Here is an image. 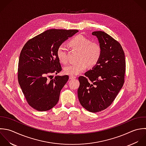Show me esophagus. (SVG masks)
<instances>
[{"label":"esophagus","instance_id":"34e87169","mask_svg":"<svg viewBox=\"0 0 146 146\" xmlns=\"http://www.w3.org/2000/svg\"><path fill=\"white\" fill-rule=\"evenodd\" d=\"M76 78V77L74 76H72V75L69 76V79H70V80H73V79H74Z\"/></svg>","mask_w":146,"mask_h":146}]
</instances>
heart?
Masks as SVG:
<instances>
[{
    "label": "heart",
    "instance_id": "b5f03b06",
    "mask_svg": "<svg viewBox=\"0 0 146 146\" xmlns=\"http://www.w3.org/2000/svg\"><path fill=\"white\" fill-rule=\"evenodd\" d=\"M69 46L79 51L78 62L71 64L64 68V73L69 75H77L86 69L88 66L94 67L100 61L102 53V49L98 42L92 41L89 38L77 35L69 41ZM57 56L63 64L68 62L67 52L65 46L61 44L57 49Z\"/></svg>",
    "mask_w": 146,
    "mask_h": 146
}]
</instances>
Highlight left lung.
Returning <instances> with one entry per match:
<instances>
[{
  "mask_svg": "<svg viewBox=\"0 0 146 146\" xmlns=\"http://www.w3.org/2000/svg\"><path fill=\"white\" fill-rule=\"evenodd\" d=\"M102 46L101 58L92 70L80 76L78 97L92 113L101 111L113 102L125 82L126 60L121 44L103 31H95Z\"/></svg>",
  "mask_w": 146,
  "mask_h": 146,
  "instance_id": "1",
  "label": "left lung"
}]
</instances>
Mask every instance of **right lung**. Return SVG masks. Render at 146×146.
<instances>
[{
  "instance_id": "1",
  "label": "right lung",
  "mask_w": 146,
  "mask_h": 146,
  "mask_svg": "<svg viewBox=\"0 0 146 146\" xmlns=\"http://www.w3.org/2000/svg\"><path fill=\"white\" fill-rule=\"evenodd\" d=\"M78 32L77 29H49L29 39L22 48L17 78L27 102L34 109L45 111L57 104L69 76L50 78L62 70L57 49Z\"/></svg>"
}]
</instances>
